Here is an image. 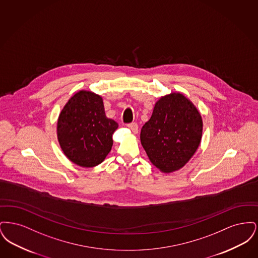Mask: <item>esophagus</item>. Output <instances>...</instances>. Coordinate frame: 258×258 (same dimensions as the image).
<instances>
[{
  "instance_id": "obj_1",
  "label": "esophagus",
  "mask_w": 258,
  "mask_h": 258,
  "mask_svg": "<svg viewBox=\"0 0 258 258\" xmlns=\"http://www.w3.org/2000/svg\"><path fill=\"white\" fill-rule=\"evenodd\" d=\"M127 127L131 128L132 132H133L135 135H136V134L138 133V125H137V123H128V124H127Z\"/></svg>"
}]
</instances>
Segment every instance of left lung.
I'll list each match as a JSON object with an SVG mask.
<instances>
[{
  "label": "left lung",
  "mask_w": 258,
  "mask_h": 258,
  "mask_svg": "<svg viewBox=\"0 0 258 258\" xmlns=\"http://www.w3.org/2000/svg\"><path fill=\"white\" fill-rule=\"evenodd\" d=\"M203 121L197 106L179 92L162 96L142 126L140 140L150 161L163 173L184 167L200 145Z\"/></svg>",
  "instance_id": "8db88e82"
}]
</instances>
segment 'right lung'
Instances as JSON below:
<instances>
[{"instance_id":"add662e5","label":"right lung","mask_w":258,"mask_h":258,"mask_svg":"<svg viewBox=\"0 0 258 258\" xmlns=\"http://www.w3.org/2000/svg\"><path fill=\"white\" fill-rule=\"evenodd\" d=\"M118 123L105 115L103 99L81 90L68 100L58 118L57 137L64 156L81 167H94L105 160Z\"/></svg>"}]
</instances>
